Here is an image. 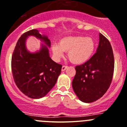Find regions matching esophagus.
Masks as SVG:
<instances>
[{
    "instance_id": "1",
    "label": "esophagus",
    "mask_w": 127,
    "mask_h": 127,
    "mask_svg": "<svg viewBox=\"0 0 127 127\" xmlns=\"http://www.w3.org/2000/svg\"><path fill=\"white\" fill-rule=\"evenodd\" d=\"M67 68H68V66H64H64H62V71H64V70H66Z\"/></svg>"
}]
</instances>
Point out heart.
<instances>
[{
	"label": "heart",
	"mask_w": 127,
	"mask_h": 127,
	"mask_svg": "<svg viewBox=\"0 0 127 127\" xmlns=\"http://www.w3.org/2000/svg\"><path fill=\"white\" fill-rule=\"evenodd\" d=\"M95 50V42L91 37L68 36L63 38L59 44L52 46V52L56 59L63 56L64 51L68 52V57L72 63L80 64L91 58Z\"/></svg>",
	"instance_id": "b5f03b06"
}]
</instances>
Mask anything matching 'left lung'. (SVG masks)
I'll return each instance as SVG.
<instances>
[{
    "mask_svg": "<svg viewBox=\"0 0 127 127\" xmlns=\"http://www.w3.org/2000/svg\"><path fill=\"white\" fill-rule=\"evenodd\" d=\"M96 53L85 63L75 66L72 87L79 100L91 103L106 93L112 82L114 68L113 51L109 41L102 34Z\"/></svg>",
    "mask_w": 127,
    "mask_h": 127,
    "instance_id": "1",
    "label": "left lung"
}]
</instances>
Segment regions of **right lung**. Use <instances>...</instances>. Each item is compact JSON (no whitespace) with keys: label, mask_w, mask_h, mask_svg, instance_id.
Segmentation results:
<instances>
[{"label":"right lung","mask_w":127,"mask_h":127,"mask_svg":"<svg viewBox=\"0 0 127 127\" xmlns=\"http://www.w3.org/2000/svg\"><path fill=\"white\" fill-rule=\"evenodd\" d=\"M29 35L35 36L43 41L41 49L35 53L27 50L25 41ZM50 41L40 34L37 29L29 31L18 40L11 59L13 79L20 90L29 98L37 99L45 96L57 82L62 65L50 58L48 47Z\"/></svg>","instance_id":"obj_1"}]
</instances>
